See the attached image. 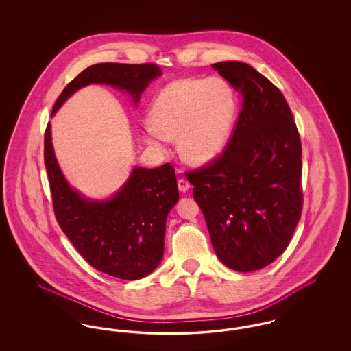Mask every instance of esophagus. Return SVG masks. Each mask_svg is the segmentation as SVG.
I'll return each mask as SVG.
<instances>
[{"label":"esophagus","instance_id":"34e87169","mask_svg":"<svg viewBox=\"0 0 351 351\" xmlns=\"http://www.w3.org/2000/svg\"><path fill=\"white\" fill-rule=\"evenodd\" d=\"M178 186H179V189H180L182 192H186V191L189 189L191 184H189L188 180H185V179H180V180H178Z\"/></svg>","mask_w":351,"mask_h":351}]
</instances>
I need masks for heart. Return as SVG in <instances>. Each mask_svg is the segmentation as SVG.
Here are the masks:
<instances>
[{
  "label": "heart",
  "mask_w": 351,
  "mask_h": 351,
  "mask_svg": "<svg viewBox=\"0 0 351 351\" xmlns=\"http://www.w3.org/2000/svg\"><path fill=\"white\" fill-rule=\"evenodd\" d=\"M235 112L237 96L225 79H179L167 84L152 102L146 139L162 149L178 136L184 160L205 165L223 150Z\"/></svg>",
  "instance_id": "heart-1"
}]
</instances>
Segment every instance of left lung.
<instances>
[{
    "instance_id": "left-lung-1",
    "label": "left lung",
    "mask_w": 351,
    "mask_h": 351,
    "mask_svg": "<svg viewBox=\"0 0 351 351\" xmlns=\"http://www.w3.org/2000/svg\"><path fill=\"white\" fill-rule=\"evenodd\" d=\"M212 67L242 95V109L226 149L186 179L219 261L250 272L287 249L300 219V135L267 77L241 62Z\"/></svg>"
}]
</instances>
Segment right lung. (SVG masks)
I'll list each match as a JSON object with an SVG mask.
<instances>
[{
    "instance_id": "1",
    "label": "right lung",
    "mask_w": 351,
    "mask_h": 351,
    "mask_svg": "<svg viewBox=\"0 0 351 351\" xmlns=\"http://www.w3.org/2000/svg\"><path fill=\"white\" fill-rule=\"evenodd\" d=\"M152 63H101L85 68L64 88L52 116L69 96L89 84L126 90L136 104L152 79L160 76ZM45 166L58 223L84 259L101 272L123 280L147 276L163 258L166 219L179 200L175 169L135 167L129 180L106 201L84 199L68 185L51 143V125L45 133Z\"/></svg>"
}]
</instances>
